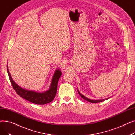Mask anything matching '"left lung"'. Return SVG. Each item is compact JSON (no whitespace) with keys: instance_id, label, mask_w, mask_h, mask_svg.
<instances>
[{"instance_id":"1","label":"left lung","mask_w":135,"mask_h":135,"mask_svg":"<svg viewBox=\"0 0 135 135\" xmlns=\"http://www.w3.org/2000/svg\"><path fill=\"white\" fill-rule=\"evenodd\" d=\"M77 91H78V94H79V95L83 98V99H84L85 100H86V101H88V102H91V103H98V102H102V101H105V100H107V99H108V98H109L110 97H108V98H105V99H102V100H91V99H90V98H88V97H86L85 96H84L83 95H82L80 92L79 91V90H78V88H77Z\"/></svg>"}]
</instances>
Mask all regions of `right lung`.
<instances>
[{
    "label": "right lung",
    "instance_id": "add662e5",
    "mask_svg": "<svg viewBox=\"0 0 135 135\" xmlns=\"http://www.w3.org/2000/svg\"><path fill=\"white\" fill-rule=\"evenodd\" d=\"M7 72L11 85L16 93L25 100L37 104H45L53 101L57 90L59 79L62 75V72L60 69L57 68L54 73L51 84L48 90L44 92H37L24 89L14 81L9 72L8 65H7Z\"/></svg>",
    "mask_w": 135,
    "mask_h": 135
}]
</instances>
